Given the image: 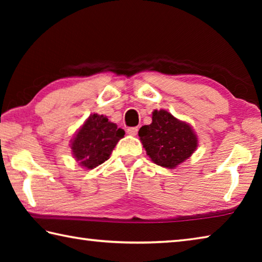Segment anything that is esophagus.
<instances>
[{
    "label": "esophagus",
    "mask_w": 262,
    "mask_h": 262,
    "mask_svg": "<svg viewBox=\"0 0 262 262\" xmlns=\"http://www.w3.org/2000/svg\"><path fill=\"white\" fill-rule=\"evenodd\" d=\"M137 130H139V128H137V127H130V128H128V129H127V134H129L132 136H135L137 134Z\"/></svg>",
    "instance_id": "1"
}]
</instances>
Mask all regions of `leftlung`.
<instances>
[{"instance_id": "1", "label": "left lung", "mask_w": 262, "mask_h": 262, "mask_svg": "<svg viewBox=\"0 0 262 262\" xmlns=\"http://www.w3.org/2000/svg\"><path fill=\"white\" fill-rule=\"evenodd\" d=\"M139 136L151 161L167 168H174L186 161L198 147L192 127L165 110L154 111L152 122L142 126Z\"/></svg>"}]
</instances>
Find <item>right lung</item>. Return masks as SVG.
Listing matches in <instances>:
<instances>
[{"label": "right lung", "mask_w": 262, "mask_h": 262, "mask_svg": "<svg viewBox=\"0 0 262 262\" xmlns=\"http://www.w3.org/2000/svg\"><path fill=\"white\" fill-rule=\"evenodd\" d=\"M123 135L125 130L104 115L91 114L72 141L74 157L81 166L94 168L107 161Z\"/></svg>", "instance_id": "obj_1"}]
</instances>
